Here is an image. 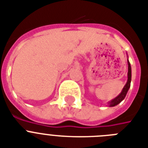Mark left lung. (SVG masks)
<instances>
[{
    "label": "left lung",
    "mask_w": 148,
    "mask_h": 148,
    "mask_svg": "<svg viewBox=\"0 0 148 148\" xmlns=\"http://www.w3.org/2000/svg\"><path fill=\"white\" fill-rule=\"evenodd\" d=\"M127 64H128V72H127V81L126 84L123 88V90L121 92L117 97H116L115 98H114L112 101H110L108 104L110 107H114V106L117 105L118 103H120L124 99V97H126V95L127 91H128L129 88L131 87V64H130V62L129 60H127Z\"/></svg>",
    "instance_id": "left-lung-1"
}]
</instances>
